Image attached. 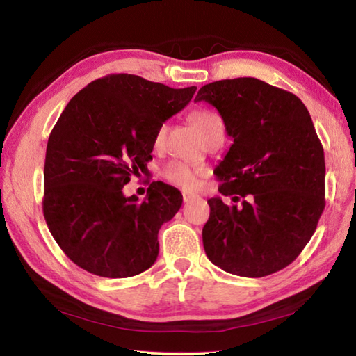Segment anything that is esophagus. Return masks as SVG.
Returning <instances> with one entry per match:
<instances>
[{
	"label": "esophagus",
	"instance_id": "esophagus-1",
	"mask_svg": "<svg viewBox=\"0 0 356 356\" xmlns=\"http://www.w3.org/2000/svg\"><path fill=\"white\" fill-rule=\"evenodd\" d=\"M182 195H184V202H190L191 199H194V194H191V193H186V191H184V193H182Z\"/></svg>",
	"mask_w": 356,
	"mask_h": 356
}]
</instances>
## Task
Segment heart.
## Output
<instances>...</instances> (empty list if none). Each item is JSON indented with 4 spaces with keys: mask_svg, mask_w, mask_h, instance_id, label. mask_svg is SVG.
<instances>
[{
    "mask_svg": "<svg viewBox=\"0 0 356 356\" xmlns=\"http://www.w3.org/2000/svg\"><path fill=\"white\" fill-rule=\"evenodd\" d=\"M193 122L197 127V130L205 136L213 133L216 130H225V124L222 116L213 110H197L193 113ZM166 130L168 127L166 124H161L154 133V145L159 147L162 145L166 136ZM199 168H195L194 165L185 161H171L170 163L165 165L162 170V176L168 180L170 184L176 185L179 188H184V190H193L197 185V177H199Z\"/></svg>",
    "mask_w": 356,
    "mask_h": 356,
    "instance_id": "1",
    "label": "heart"
}]
</instances>
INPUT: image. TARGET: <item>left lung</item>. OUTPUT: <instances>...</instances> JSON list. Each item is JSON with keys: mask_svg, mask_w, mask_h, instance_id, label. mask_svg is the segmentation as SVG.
<instances>
[{"mask_svg": "<svg viewBox=\"0 0 356 356\" xmlns=\"http://www.w3.org/2000/svg\"><path fill=\"white\" fill-rule=\"evenodd\" d=\"M194 101L216 107L234 139L214 171L218 191L248 197L240 208L208 200V259L240 277L282 270L311 240L326 205L324 151L311 115L293 93L255 78L211 82Z\"/></svg>", "mask_w": 356, "mask_h": 356, "instance_id": "8db88e82", "label": "left lung"}]
</instances>
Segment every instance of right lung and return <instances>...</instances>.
I'll return each instance as SVG.
<instances>
[{"label": "right lung", "instance_id": "obj_1", "mask_svg": "<svg viewBox=\"0 0 356 356\" xmlns=\"http://www.w3.org/2000/svg\"><path fill=\"white\" fill-rule=\"evenodd\" d=\"M195 90L118 73L90 82L67 104L45 151L42 213L79 268L127 278L154 264L159 229L182 207V194L153 182L139 202L122 188L153 159L159 125L185 108Z\"/></svg>", "mask_w": 356, "mask_h": 356}]
</instances>
